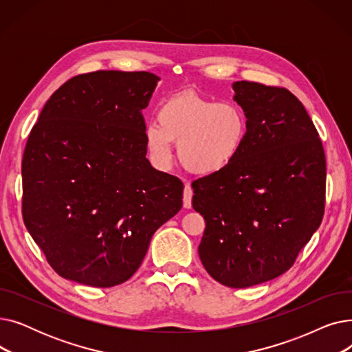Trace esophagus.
Segmentation results:
<instances>
[{
  "label": "esophagus",
  "mask_w": 352,
  "mask_h": 352,
  "mask_svg": "<svg viewBox=\"0 0 352 352\" xmlns=\"http://www.w3.org/2000/svg\"><path fill=\"white\" fill-rule=\"evenodd\" d=\"M182 202H184V208H191V206H192V188H191L190 184H187L186 188H184Z\"/></svg>",
  "instance_id": "1"
}]
</instances>
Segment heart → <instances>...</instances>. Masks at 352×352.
Here are the masks:
<instances>
[{"label": "heart", "instance_id": "1", "mask_svg": "<svg viewBox=\"0 0 352 352\" xmlns=\"http://www.w3.org/2000/svg\"><path fill=\"white\" fill-rule=\"evenodd\" d=\"M157 124L148 125L145 146L153 162L166 168L173 145L186 168L198 175H214L239 157L245 145L250 121L235 101H214L186 91L166 100L157 113Z\"/></svg>", "mask_w": 352, "mask_h": 352}]
</instances>
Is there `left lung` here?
Returning <instances> with one entry per match:
<instances>
[{"label": "left lung", "mask_w": 352, "mask_h": 352, "mask_svg": "<svg viewBox=\"0 0 352 352\" xmlns=\"http://www.w3.org/2000/svg\"><path fill=\"white\" fill-rule=\"evenodd\" d=\"M250 131L239 157L192 182L206 219L201 263L219 284L247 288L287 272L320 227L327 165L301 101L284 87L236 81Z\"/></svg>", "instance_id": "left-lung-1"}]
</instances>
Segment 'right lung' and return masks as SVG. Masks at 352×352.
I'll return each instance as SVG.
<instances>
[{
	"label": "right lung",
	"mask_w": 352,
	"mask_h": 352,
	"mask_svg": "<svg viewBox=\"0 0 352 352\" xmlns=\"http://www.w3.org/2000/svg\"><path fill=\"white\" fill-rule=\"evenodd\" d=\"M158 77L94 71L50 97L23 157V219L63 278L108 288L140 268L154 232L182 207L179 178L145 158Z\"/></svg>",
	"instance_id": "1"
}]
</instances>
